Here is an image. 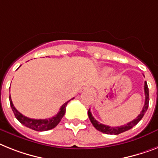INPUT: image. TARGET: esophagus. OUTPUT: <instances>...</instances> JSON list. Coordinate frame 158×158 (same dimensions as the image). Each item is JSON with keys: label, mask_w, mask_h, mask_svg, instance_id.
<instances>
[{"label": "esophagus", "mask_w": 158, "mask_h": 158, "mask_svg": "<svg viewBox=\"0 0 158 158\" xmlns=\"http://www.w3.org/2000/svg\"><path fill=\"white\" fill-rule=\"evenodd\" d=\"M91 90H92V89H91L90 87L86 86V87H84V88L82 89L81 92H85V91H86V92H90Z\"/></svg>", "instance_id": "34e87169"}]
</instances>
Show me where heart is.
Returning <instances> with one entry per match:
<instances>
[{
    "label": "heart",
    "instance_id": "heart-1",
    "mask_svg": "<svg viewBox=\"0 0 158 158\" xmlns=\"http://www.w3.org/2000/svg\"><path fill=\"white\" fill-rule=\"evenodd\" d=\"M110 69H106V72H110Z\"/></svg>",
    "mask_w": 158,
    "mask_h": 158
}]
</instances>
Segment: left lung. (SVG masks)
Returning <instances> with one entry per match:
<instances>
[{"label":"left lung","instance_id":"1","mask_svg":"<svg viewBox=\"0 0 158 158\" xmlns=\"http://www.w3.org/2000/svg\"><path fill=\"white\" fill-rule=\"evenodd\" d=\"M144 94H145V102H144V105L143 106V109H142L140 114L138 115L135 119H133L132 121H131L130 123H127V124H124L123 126H120V127H110V126H107V125H104L102 123H100L99 122H98L96 119L93 117L92 114H91L90 110H88V115L89 118V120L92 123V124L94 125V127L97 129L98 131H102L103 133L106 134H114V135H118L119 133H122L123 131H126L129 129L132 128L134 126L137 124L141 118H143V116L145 114L146 110H148V102H149V94H148V85H147V82L144 81Z\"/></svg>","mask_w":158,"mask_h":158}]
</instances>
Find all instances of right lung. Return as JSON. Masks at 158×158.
<instances>
[{"instance_id":"obj_1","label":"right lung","mask_w":158,"mask_h":158,"mask_svg":"<svg viewBox=\"0 0 158 158\" xmlns=\"http://www.w3.org/2000/svg\"><path fill=\"white\" fill-rule=\"evenodd\" d=\"M69 101H68L67 102H65L64 104L61 106V107L60 108V111L52 118H45V119H35V118H28V117L23 115V114H21L20 112L14 107L11 98L10 96V106H11L12 110L14 111V114L17 119L22 124L25 125L26 127L38 131H48V130H50V129H52L55 127H56L58 123L60 122L61 118H63V116L64 115L65 111H66V106Z\"/></svg>"}]
</instances>
